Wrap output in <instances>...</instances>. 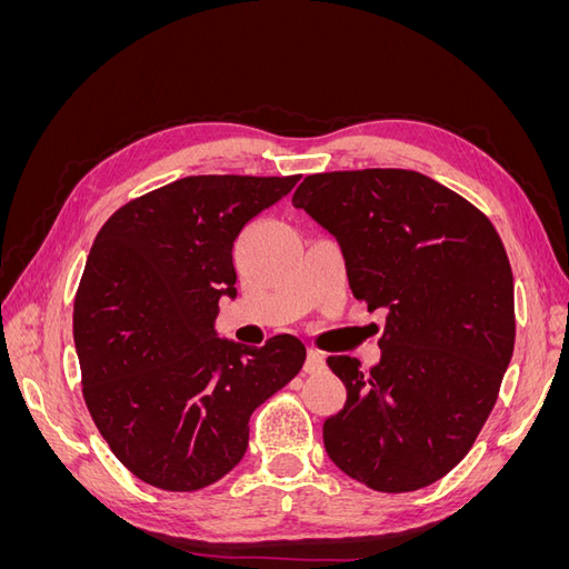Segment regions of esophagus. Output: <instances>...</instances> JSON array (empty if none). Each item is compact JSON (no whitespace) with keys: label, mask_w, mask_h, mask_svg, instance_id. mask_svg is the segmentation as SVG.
<instances>
[{"label":"esophagus","mask_w":569,"mask_h":569,"mask_svg":"<svg viewBox=\"0 0 569 569\" xmlns=\"http://www.w3.org/2000/svg\"><path fill=\"white\" fill-rule=\"evenodd\" d=\"M325 368V356L316 349H308V356H306V363H303V370L306 372H320Z\"/></svg>","instance_id":"esophagus-1"}]
</instances>
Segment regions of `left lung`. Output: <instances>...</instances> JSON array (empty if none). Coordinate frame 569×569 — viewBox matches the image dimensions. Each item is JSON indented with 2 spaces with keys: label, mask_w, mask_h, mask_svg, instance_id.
I'll return each mask as SVG.
<instances>
[{
  "label": "left lung",
  "mask_w": 569,
  "mask_h": 569,
  "mask_svg": "<svg viewBox=\"0 0 569 569\" xmlns=\"http://www.w3.org/2000/svg\"><path fill=\"white\" fill-rule=\"evenodd\" d=\"M291 203L330 230L353 297L385 308L382 358L327 366L347 403L322 425L327 456L375 491L435 485L468 456L515 349V295L491 220L416 170L303 178Z\"/></svg>",
  "instance_id": "left-lung-1"
}]
</instances>
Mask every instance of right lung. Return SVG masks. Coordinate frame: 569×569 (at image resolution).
Wrapping results in <instances>:
<instances>
[{"mask_svg":"<svg viewBox=\"0 0 569 569\" xmlns=\"http://www.w3.org/2000/svg\"><path fill=\"white\" fill-rule=\"evenodd\" d=\"M299 176H192L128 201L104 222L73 308L82 396L113 456L147 485L199 491L249 446L251 412L299 375L306 347L218 339L237 297L232 244Z\"/></svg>","mask_w":569,"mask_h":569,"instance_id":"obj_1","label":"right lung"}]
</instances>
